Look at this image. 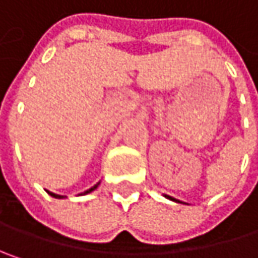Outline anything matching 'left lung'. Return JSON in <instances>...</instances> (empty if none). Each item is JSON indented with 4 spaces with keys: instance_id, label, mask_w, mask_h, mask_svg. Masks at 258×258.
<instances>
[{
    "instance_id": "1",
    "label": "left lung",
    "mask_w": 258,
    "mask_h": 258,
    "mask_svg": "<svg viewBox=\"0 0 258 258\" xmlns=\"http://www.w3.org/2000/svg\"><path fill=\"white\" fill-rule=\"evenodd\" d=\"M170 200H175V202H179V200H176V199H173V197H170Z\"/></svg>"
}]
</instances>
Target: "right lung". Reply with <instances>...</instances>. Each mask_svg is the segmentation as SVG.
<instances>
[{"mask_svg":"<svg viewBox=\"0 0 258 258\" xmlns=\"http://www.w3.org/2000/svg\"><path fill=\"white\" fill-rule=\"evenodd\" d=\"M97 186H98V183H97V185H94L92 188H89V189H86V191H83L82 194H88V192H91V191H94V189H95ZM47 192H49V194H50L52 197H55V199H61V197H64V196H59V194H55V192H50V191H47Z\"/></svg>","mask_w":258,"mask_h":258,"instance_id":"right-lung-1","label":"right lung"}]
</instances>
